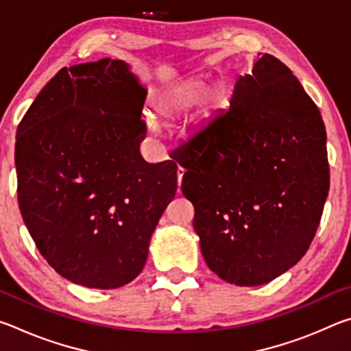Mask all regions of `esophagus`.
I'll return each mask as SVG.
<instances>
[{"label":"esophagus","instance_id":"1","mask_svg":"<svg viewBox=\"0 0 351 351\" xmlns=\"http://www.w3.org/2000/svg\"><path fill=\"white\" fill-rule=\"evenodd\" d=\"M176 175H178V184H180V186H181V181H182V176H184V169L182 167H178Z\"/></svg>","mask_w":351,"mask_h":351}]
</instances>
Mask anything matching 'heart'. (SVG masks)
Wrapping results in <instances>:
<instances>
[{
    "label": "heart",
    "mask_w": 351,
    "mask_h": 351,
    "mask_svg": "<svg viewBox=\"0 0 351 351\" xmlns=\"http://www.w3.org/2000/svg\"><path fill=\"white\" fill-rule=\"evenodd\" d=\"M207 85L203 80H187L164 94L159 100L158 110L162 116L170 117L181 114L203 100Z\"/></svg>",
    "instance_id": "1"
}]
</instances>
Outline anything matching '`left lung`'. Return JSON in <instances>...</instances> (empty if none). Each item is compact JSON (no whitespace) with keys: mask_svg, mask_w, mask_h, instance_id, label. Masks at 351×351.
<instances>
[{"mask_svg":"<svg viewBox=\"0 0 351 351\" xmlns=\"http://www.w3.org/2000/svg\"><path fill=\"white\" fill-rule=\"evenodd\" d=\"M176 161L201 252L219 278L257 287L306 254L330 190L326 132L278 58L258 54L230 108L182 142Z\"/></svg>","mask_w":351,"mask_h":351,"instance_id":"8db88e82","label":"left lung"}]
</instances>
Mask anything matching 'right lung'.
Instances as JSON below:
<instances>
[{"mask_svg":"<svg viewBox=\"0 0 351 351\" xmlns=\"http://www.w3.org/2000/svg\"><path fill=\"white\" fill-rule=\"evenodd\" d=\"M145 96L122 60L75 64L46 83L19 125L23 221L47 263L82 287L134 280L176 193L178 165L139 153Z\"/></svg>","mask_w":351,"mask_h":351,"instance_id":"right-lung-1","label":"right lung"}]
</instances>
